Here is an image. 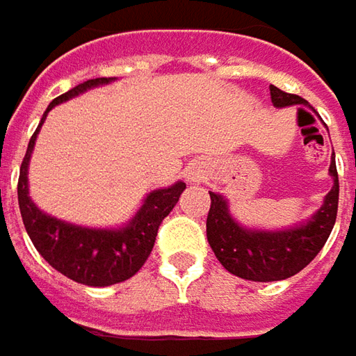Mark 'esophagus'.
I'll list each match as a JSON object with an SVG mask.
<instances>
[{
	"label": "esophagus",
	"instance_id": "obj_1",
	"mask_svg": "<svg viewBox=\"0 0 356 356\" xmlns=\"http://www.w3.org/2000/svg\"><path fill=\"white\" fill-rule=\"evenodd\" d=\"M200 178H202V170H200V168H192V170L188 172V180H190V182H197Z\"/></svg>",
	"mask_w": 356,
	"mask_h": 356
}]
</instances>
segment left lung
<instances>
[{"instance_id": "left-lung-1", "label": "left lung", "mask_w": 356, "mask_h": 356, "mask_svg": "<svg viewBox=\"0 0 356 356\" xmlns=\"http://www.w3.org/2000/svg\"><path fill=\"white\" fill-rule=\"evenodd\" d=\"M269 92L275 108L295 104L310 108V104L298 95L283 92L275 85H269ZM330 176L333 186L323 197L322 207L302 222L279 230L250 229L240 225L230 215L227 197L209 192L211 209L207 215V240L220 266L232 275L257 283L281 281L302 271L327 242L337 217L339 178L333 156L330 163Z\"/></svg>"}]
</instances>
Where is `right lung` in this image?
Instances as JSON below:
<instances>
[{"mask_svg":"<svg viewBox=\"0 0 356 356\" xmlns=\"http://www.w3.org/2000/svg\"><path fill=\"white\" fill-rule=\"evenodd\" d=\"M112 81H116V77L89 79L51 100L34 136L29 141V149L19 172V186H17L21 217L34 248L61 275L89 286L116 285L136 275L153 250L161 222L174 209V205L180 200V193L186 190V184L178 180L168 188H159L147 193L143 205L137 209L136 215L116 229H95V227H81L75 222H67L44 213L31 200L29 163L33 156L38 131L48 112L65 100L79 97L85 90L102 87Z\"/></svg>","mask_w":356,"mask_h":356,"instance_id":"add662e5","label":"right lung"}]
</instances>
